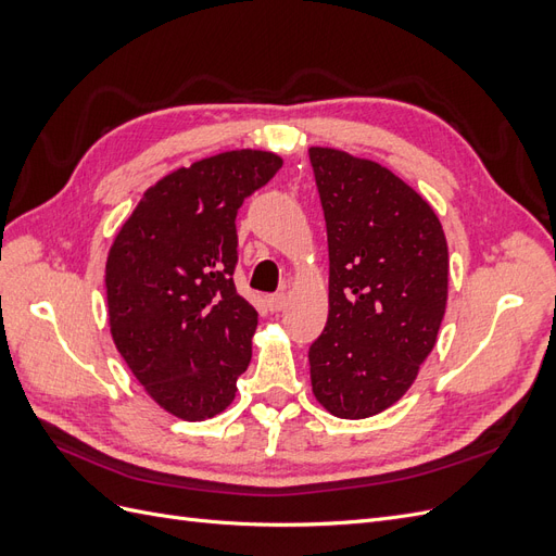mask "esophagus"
I'll return each mask as SVG.
<instances>
[{
    "label": "esophagus",
    "mask_w": 556,
    "mask_h": 556,
    "mask_svg": "<svg viewBox=\"0 0 556 556\" xmlns=\"http://www.w3.org/2000/svg\"><path fill=\"white\" fill-rule=\"evenodd\" d=\"M285 304H288V296H285V294H271V296H266V306H268V311H271V313L282 311Z\"/></svg>",
    "instance_id": "34e87169"
}]
</instances>
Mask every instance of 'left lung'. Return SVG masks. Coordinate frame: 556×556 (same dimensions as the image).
Instances as JSON below:
<instances>
[{
	"mask_svg": "<svg viewBox=\"0 0 556 556\" xmlns=\"http://www.w3.org/2000/svg\"><path fill=\"white\" fill-rule=\"evenodd\" d=\"M329 243V317L311 384L336 417L364 419L410 390L447 306V241L429 201L387 166L308 148Z\"/></svg>",
	"mask_w": 556,
	"mask_h": 556,
	"instance_id": "1",
	"label": "left lung"
}]
</instances>
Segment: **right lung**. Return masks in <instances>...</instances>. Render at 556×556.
<instances>
[{"mask_svg": "<svg viewBox=\"0 0 556 556\" xmlns=\"http://www.w3.org/2000/svg\"><path fill=\"white\" fill-rule=\"evenodd\" d=\"M282 157L227 150L143 192L106 257L113 343L162 410L204 422L237 399L257 311L233 288L237 211Z\"/></svg>", "mask_w": 556, "mask_h": 556, "instance_id": "1", "label": "right lung"}]
</instances>
